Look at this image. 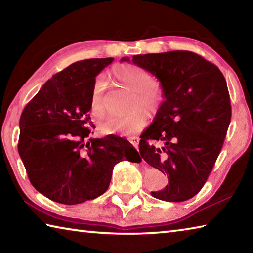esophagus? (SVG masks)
<instances>
[{"label":"esophagus","mask_w":253,"mask_h":253,"mask_svg":"<svg viewBox=\"0 0 253 253\" xmlns=\"http://www.w3.org/2000/svg\"><path fill=\"white\" fill-rule=\"evenodd\" d=\"M129 142H130L132 145H134V147L138 148V144H139V138H138V137H136V136L129 137Z\"/></svg>","instance_id":"34e87169"}]
</instances>
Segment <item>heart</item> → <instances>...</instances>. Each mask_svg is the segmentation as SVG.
I'll use <instances>...</instances> for the list:
<instances>
[{
    "label": "heart",
    "instance_id": "heart-1",
    "mask_svg": "<svg viewBox=\"0 0 253 253\" xmlns=\"http://www.w3.org/2000/svg\"><path fill=\"white\" fill-rule=\"evenodd\" d=\"M114 74L122 83L134 91L131 99L130 114L125 117L111 118L100 124L99 129L105 135H130L143 130L147 125V110L151 115H156L165 102V92L160 84L154 83V77L144 68L122 63L114 67ZM107 89V80L104 76H99L93 84L90 96V113L95 118H102L105 115V107L102 102L104 93ZM142 108L140 109V107Z\"/></svg>",
    "mask_w": 253,
    "mask_h": 253
}]
</instances>
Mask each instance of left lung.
Wrapping results in <instances>:
<instances>
[{
	"label": "left lung",
	"instance_id": "8db88e82",
	"mask_svg": "<svg viewBox=\"0 0 253 253\" xmlns=\"http://www.w3.org/2000/svg\"><path fill=\"white\" fill-rule=\"evenodd\" d=\"M122 61L148 70L165 92L164 105L139 142L140 156L169 178L152 196L168 202L193 198L215 164L231 122L224 76L191 51L137 54Z\"/></svg>",
	"mask_w": 253,
	"mask_h": 253
}]
</instances>
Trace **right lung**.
<instances>
[{"label": "right lung", "instance_id": "right-lung-1", "mask_svg": "<svg viewBox=\"0 0 253 253\" xmlns=\"http://www.w3.org/2000/svg\"><path fill=\"white\" fill-rule=\"evenodd\" d=\"M113 61L72 63L46 81L21 114L20 157L33 187L54 202L72 205L96 199L108 188L117 163L142 161L126 138L90 137L93 84Z\"/></svg>", "mask_w": 253, "mask_h": 253}]
</instances>
